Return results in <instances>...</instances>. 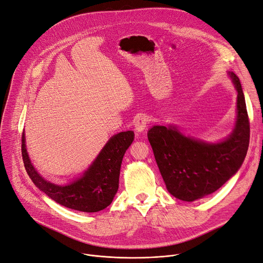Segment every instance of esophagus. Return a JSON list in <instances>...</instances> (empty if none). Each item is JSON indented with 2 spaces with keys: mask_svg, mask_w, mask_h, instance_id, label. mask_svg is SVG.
I'll list each match as a JSON object with an SVG mask.
<instances>
[{
  "mask_svg": "<svg viewBox=\"0 0 263 263\" xmlns=\"http://www.w3.org/2000/svg\"><path fill=\"white\" fill-rule=\"evenodd\" d=\"M148 124V117L144 114H140L135 119V127L138 133H142Z\"/></svg>",
  "mask_w": 263,
  "mask_h": 263,
  "instance_id": "obj_1",
  "label": "esophagus"
}]
</instances>
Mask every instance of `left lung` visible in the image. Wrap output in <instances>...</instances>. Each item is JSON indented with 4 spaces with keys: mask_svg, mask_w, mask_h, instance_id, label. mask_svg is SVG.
<instances>
[{
    "mask_svg": "<svg viewBox=\"0 0 263 263\" xmlns=\"http://www.w3.org/2000/svg\"><path fill=\"white\" fill-rule=\"evenodd\" d=\"M237 90V120L223 142L207 144L183 136L173 126H154L147 137L167 190L193 201L219 189L240 168L250 143V121L239 78L230 73Z\"/></svg>",
    "mask_w": 263,
    "mask_h": 263,
    "instance_id": "1",
    "label": "left lung"
}]
</instances>
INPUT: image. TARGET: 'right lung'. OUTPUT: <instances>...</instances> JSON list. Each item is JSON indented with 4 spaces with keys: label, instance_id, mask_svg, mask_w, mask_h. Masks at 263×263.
<instances>
[{
    "label": "right lung",
    "instance_id": "add662e5",
    "mask_svg": "<svg viewBox=\"0 0 263 263\" xmlns=\"http://www.w3.org/2000/svg\"><path fill=\"white\" fill-rule=\"evenodd\" d=\"M134 132L119 133L110 138L89 170L77 181L58 186L44 180L32 166L22 136V156L28 176L36 187L62 206L81 211L98 212L105 209L119 187L123 156L134 140Z\"/></svg>",
    "mask_w": 263,
    "mask_h": 263
}]
</instances>
